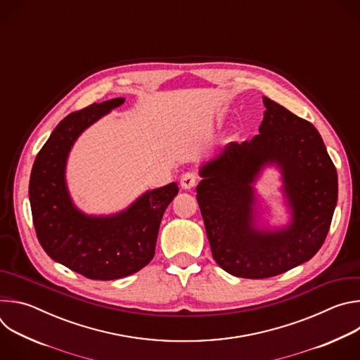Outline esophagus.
I'll use <instances>...</instances> for the list:
<instances>
[{"mask_svg": "<svg viewBox=\"0 0 360 360\" xmlns=\"http://www.w3.org/2000/svg\"><path fill=\"white\" fill-rule=\"evenodd\" d=\"M196 181H198V175L193 171H188L181 175V186L184 189H192L196 185Z\"/></svg>", "mask_w": 360, "mask_h": 360, "instance_id": "1", "label": "esophagus"}]
</instances>
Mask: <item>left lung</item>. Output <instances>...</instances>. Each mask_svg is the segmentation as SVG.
Masks as SVG:
<instances>
[{
	"instance_id": "left-lung-1",
	"label": "left lung",
	"mask_w": 360,
	"mask_h": 360,
	"mask_svg": "<svg viewBox=\"0 0 360 360\" xmlns=\"http://www.w3.org/2000/svg\"><path fill=\"white\" fill-rule=\"evenodd\" d=\"M259 134L231 142L199 169L196 199L215 262L238 278L265 279L314 258L338 202V174L318 129L264 96ZM275 165L291 210L289 226L262 230L255 222L252 184Z\"/></svg>"
}]
</instances>
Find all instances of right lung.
<instances>
[{"instance_id": "right-lung-1", "label": "right lung", "mask_w": 360, "mask_h": 360, "mask_svg": "<svg viewBox=\"0 0 360 360\" xmlns=\"http://www.w3.org/2000/svg\"><path fill=\"white\" fill-rule=\"evenodd\" d=\"M114 98L65 117L35 158L30 203L37 238L49 258L88 279L112 281L146 266L155 255L162 215L178 193L175 182L145 192L125 211L108 217L81 212L71 199L65 168L77 138L124 104Z\"/></svg>"}]
</instances>
